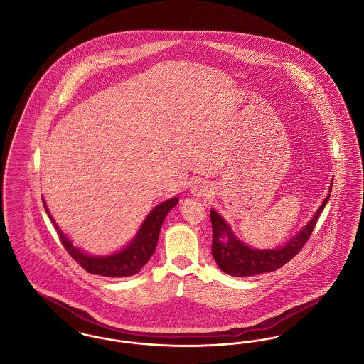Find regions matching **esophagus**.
<instances>
[{"mask_svg":"<svg viewBox=\"0 0 364 364\" xmlns=\"http://www.w3.org/2000/svg\"><path fill=\"white\" fill-rule=\"evenodd\" d=\"M192 193L198 198H206L210 195L211 192V186L208 184V181L205 180H196L193 184H192Z\"/></svg>","mask_w":364,"mask_h":364,"instance_id":"obj_1","label":"esophagus"}]
</instances>
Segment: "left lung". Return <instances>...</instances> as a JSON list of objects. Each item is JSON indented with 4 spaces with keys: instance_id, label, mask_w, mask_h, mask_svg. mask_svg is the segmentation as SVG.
Returning a JSON list of instances; mask_svg holds the SVG:
<instances>
[{
    "instance_id": "left-lung-1",
    "label": "left lung",
    "mask_w": 364,
    "mask_h": 364,
    "mask_svg": "<svg viewBox=\"0 0 364 364\" xmlns=\"http://www.w3.org/2000/svg\"><path fill=\"white\" fill-rule=\"evenodd\" d=\"M333 180L330 184L329 193L326 195L322 205L315 211L309 224L303 226L294 236L281 247L259 250L247 245L237 239L230 225L214 208L210 210V218L213 226V244L211 255L217 262L218 267L233 277H250L267 272H274L288 263L303 248L311 236L314 226L316 224L322 210L328 203L331 192Z\"/></svg>"
}]
</instances>
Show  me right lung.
Returning <instances> with one entry per match:
<instances>
[{
	"label": "right lung",
	"instance_id": "right-lung-1",
	"mask_svg": "<svg viewBox=\"0 0 364 364\" xmlns=\"http://www.w3.org/2000/svg\"><path fill=\"white\" fill-rule=\"evenodd\" d=\"M42 202L49 218L52 220L53 225L58 232L63 245L70 252V257L86 272L105 277H129L139 273L154 254L162 223L168 213L178 203V198H171L153 208L139 228L135 237L120 251L110 255H88L79 247H75L54 221L45 199H42Z\"/></svg>",
	"mask_w": 364,
	"mask_h": 364
}]
</instances>
